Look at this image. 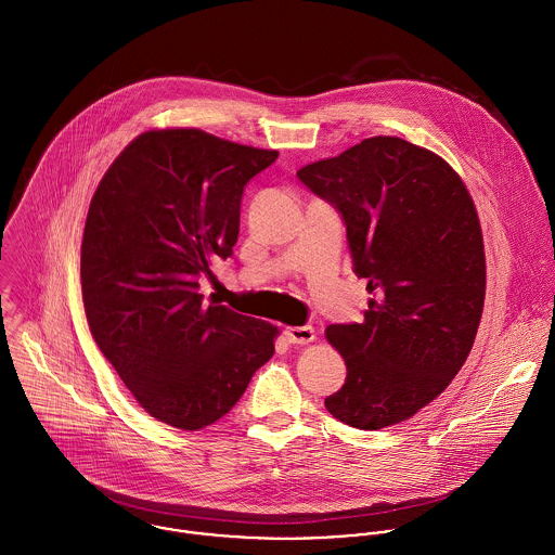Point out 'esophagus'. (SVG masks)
Returning a JSON list of instances; mask_svg holds the SVG:
<instances>
[{"label":"esophagus","mask_w":555,"mask_h":555,"mask_svg":"<svg viewBox=\"0 0 555 555\" xmlns=\"http://www.w3.org/2000/svg\"><path fill=\"white\" fill-rule=\"evenodd\" d=\"M314 337H317L314 326H291V328H286V339L291 344H310V341H314Z\"/></svg>","instance_id":"34e87169"}]
</instances>
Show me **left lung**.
<instances>
[{"mask_svg":"<svg viewBox=\"0 0 555 555\" xmlns=\"http://www.w3.org/2000/svg\"><path fill=\"white\" fill-rule=\"evenodd\" d=\"M346 222L354 273L367 278L365 320L331 324L346 361L326 410L383 429L440 396L466 363L485 304V243L475 201L438 154L372 137L297 170Z\"/></svg>","mask_w":555,"mask_h":555,"instance_id":"obj_1","label":"left lung"}]
</instances>
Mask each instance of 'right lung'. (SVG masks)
Segmentation results:
<instances>
[{
    "mask_svg": "<svg viewBox=\"0 0 555 555\" xmlns=\"http://www.w3.org/2000/svg\"><path fill=\"white\" fill-rule=\"evenodd\" d=\"M278 154L154 128L115 158L89 203L80 286L91 335L141 408L170 427L222 418L275 352V324L205 304L196 275L233 254L243 188Z\"/></svg>",
    "mask_w": 555,
    "mask_h": 555,
    "instance_id": "obj_1",
    "label": "right lung"
}]
</instances>
